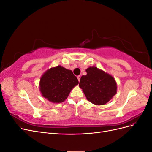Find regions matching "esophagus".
I'll list each match as a JSON object with an SVG mask.
<instances>
[{
    "mask_svg": "<svg viewBox=\"0 0 152 152\" xmlns=\"http://www.w3.org/2000/svg\"><path fill=\"white\" fill-rule=\"evenodd\" d=\"M77 77L78 80H79V81H80V75H78Z\"/></svg>",
    "mask_w": 152,
    "mask_h": 152,
    "instance_id": "34e87169",
    "label": "esophagus"
}]
</instances>
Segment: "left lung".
<instances>
[{"label": "left lung", "mask_w": 152, "mask_h": 152, "mask_svg": "<svg viewBox=\"0 0 152 152\" xmlns=\"http://www.w3.org/2000/svg\"><path fill=\"white\" fill-rule=\"evenodd\" d=\"M86 75L80 78L79 87L87 100L96 105L108 102L117 93V84L114 78L96 67H89Z\"/></svg>", "instance_id": "1"}]
</instances>
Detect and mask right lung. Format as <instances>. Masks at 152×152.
<instances>
[{"instance_id": "right-lung-1", "label": "right lung", "mask_w": 152, "mask_h": 152, "mask_svg": "<svg viewBox=\"0 0 152 152\" xmlns=\"http://www.w3.org/2000/svg\"><path fill=\"white\" fill-rule=\"evenodd\" d=\"M78 84L79 81L72 71L58 66L44 73L40 80V91L50 102L61 103Z\"/></svg>"}]
</instances>
